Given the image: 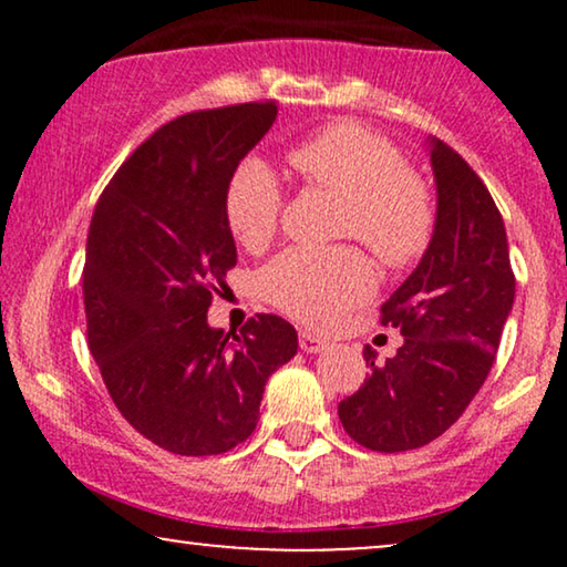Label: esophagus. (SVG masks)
Segmentation results:
<instances>
[{
	"label": "esophagus",
	"instance_id": "1",
	"mask_svg": "<svg viewBox=\"0 0 567 567\" xmlns=\"http://www.w3.org/2000/svg\"><path fill=\"white\" fill-rule=\"evenodd\" d=\"M299 348L305 353H322V351H328L330 348V343L324 338H320V336H315V332H299Z\"/></svg>",
	"mask_w": 567,
	"mask_h": 567
}]
</instances>
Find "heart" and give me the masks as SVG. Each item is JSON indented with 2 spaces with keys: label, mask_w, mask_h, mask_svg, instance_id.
<instances>
[{
  "label": "heart",
  "mask_w": 567,
  "mask_h": 567,
  "mask_svg": "<svg viewBox=\"0 0 567 567\" xmlns=\"http://www.w3.org/2000/svg\"><path fill=\"white\" fill-rule=\"evenodd\" d=\"M289 162L315 188L343 196L340 237H355L384 266H405L431 243L433 200L425 183L402 165L400 152L359 123H332L293 146ZM284 193L262 159H247L224 188V219L245 250L258 252L281 221ZM268 299L307 324H332L374 289L367 258L351 247H293L262 276Z\"/></svg>",
  "instance_id": "heart-1"
}]
</instances>
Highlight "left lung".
Masks as SVG:
<instances>
[{
    "label": "left lung",
    "instance_id": "obj_1",
    "mask_svg": "<svg viewBox=\"0 0 567 567\" xmlns=\"http://www.w3.org/2000/svg\"><path fill=\"white\" fill-rule=\"evenodd\" d=\"M436 177V224L429 250L382 305V324L405 343L377 367L359 392L340 400L348 436L371 452L431 444L475 398L491 374L516 278L501 212L475 169L441 138H429Z\"/></svg>",
    "mask_w": 567,
    "mask_h": 567
}]
</instances>
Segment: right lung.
Returning a JSON list of instances; mask_svg holds the SVG:
<instances>
[{
  "label": "right lung",
  "mask_w": 567,
  "mask_h": 567,
  "mask_svg": "<svg viewBox=\"0 0 567 567\" xmlns=\"http://www.w3.org/2000/svg\"><path fill=\"white\" fill-rule=\"evenodd\" d=\"M278 105L185 113L105 185L82 274L87 343L121 415L165 452L224 454L250 436L268 377L297 353L284 317L224 332L206 320L237 266L224 188Z\"/></svg>",
  "instance_id": "1"
}]
</instances>
